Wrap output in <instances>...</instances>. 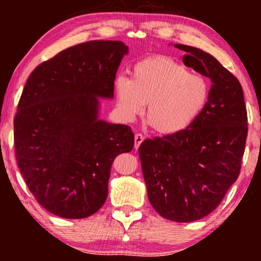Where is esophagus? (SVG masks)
Segmentation results:
<instances>
[{"mask_svg":"<svg viewBox=\"0 0 261 261\" xmlns=\"http://www.w3.org/2000/svg\"><path fill=\"white\" fill-rule=\"evenodd\" d=\"M144 137H142V134H135L134 137V148H139V146L142 144V141H144Z\"/></svg>","mask_w":261,"mask_h":261,"instance_id":"obj_1","label":"esophagus"}]
</instances>
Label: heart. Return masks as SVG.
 Instances as JSON below:
<instances>
[{
    "instance_id": "obj_1",
    "label": "heart",
    "mask_w": 261,
    "mask_h": 261,
    "mask_svg": "<svg viewBox=\"0 0 261 261\" xmlns=\"http://www.w3.org/2000/svg\"><path fill=\"white\" fill-rule=\"evenodd\" d=\"M114 91L124 121H133L147 102V122L156 133L172 135L187 129L201 115L209 85L170 57L155 56L135 64L132 78L116 77Z\"/></svg>"
}]
</instances>
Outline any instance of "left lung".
Here are the masks:
<instances>
[{
  "label": "left lung",
  "mask_w": 261,
  "mask_h": 261,
  "mask_svg": "<svg viewBox=\"0 0 261 261\" xmlns=\"http://www.w3.org/2000/svg\"><path fill=\"white\" fill-rule=\"evenodd\" d=\"M183 63L209 77L208 101L183 132L147 139L139 147L147 196L167 220L191 222L209 215L238 179L247 138V112L237 77L212 55L192 46Z\"/></svg>",
  "instance_id": "left-lung-1"
}]
</instances>
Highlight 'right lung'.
<instances>
[{
    "label": "right lung",
    "instance_id": "obj_1",
    "mask_svg": "<svg viewBox=\"0 0 261 261\" xmlns=\"http://www.w3.org/2000/svg\"><path fill=\"white\" fill-rule=\"evenodd\" d=\"M127 53L122 41L83 42L40 64L26 82L14 120L17 165L37 201L57 216L97 212L113 160L133 149L130 127L99 119Z\"/></svg>",
    "mask_w": 261,
    "mask_h": 261
}]
</instances>
